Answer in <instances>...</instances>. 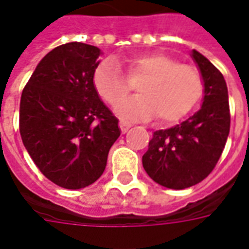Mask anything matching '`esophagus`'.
Returning a JSON list of instances; mask_svg holds the SVG:
<instances>
[{"label": "esophagus", "mask_w": 249, "mask_h": 249, "mask_svg": "<svg viewBox=\"0 0 249 249\" xmlns=\"http://www.w3.org/2000/svg\"><path fill=\"white\" fill-rule=\"evenodd\" d=\"M119 126H120V129H121V132L125 133V132H128V129L132 126V124H130V123H126V121H120Z\"/></svg>", "instance_id": "1"}]
</instances>
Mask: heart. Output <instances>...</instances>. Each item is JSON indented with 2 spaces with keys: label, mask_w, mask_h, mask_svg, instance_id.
Returning a JSON list of instances; mask_svg holds the SVG:
<instances>
[{
  "label": "heart",
  "mask_w": 249,
  "mask_h": 249,
  "mask_svg": "<svg viewBox=\"0 0 249 249\" xmlns=\"http://www.w3.org/2000/svg\"><path fill=\"white\" fill-rule=\"evenodd\" d=\"M143 83L139 97L124 102L130 82ZM95 91L109 106L117 107L121 117L174 124L190 112L203 95L202 73L193 66L179 63L166 54H143L128 62L126 76L113 59L103 60L93 71Z\"/></svg>",
  "instance_id": "heart-1"
}]
</instances>
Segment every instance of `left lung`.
I'll return each mask as SVG.
<instances>
[{"instance_id":"1","label":"left lung","mask_w":249,"mask_h":249,"mask_svg":"<svg viewBox=\"0 0 249 249\" xmlns=\"http://www.w3.org/2000/svg\"><path fill=\"white\" fill-rule=\"evenodd\" d=\"M204 83L203 104L170 129L156 130L142 156L148 176L158 185L182 190L199 183L216 166L230 133L226 80L209 59L193 50Z\"/></svg>"}]
</instances>
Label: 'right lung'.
<instances>
[{
    "label": "right lung",
    "instance_id": "1",
    "mask_svg": "<svg viewBox=\"0 0 249 249\" xmlns=\"http://www.w3.org/2000/svg\"><path fill=\"white\" fill-rule=\"evenodd\" d=\"M100 50L71 42L51 50L22 91L19 133L40 173L78 190L97 181L119 139L116 119L95 91Z\"/></svg>",
    "mask_w": 249,
    "mask_h": 249
}]
</instances>
